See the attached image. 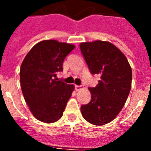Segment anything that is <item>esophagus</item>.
<instances>
[{
    "instance_id": "34e87169",
    "label": "esophagus",
    "mask_w": 151,
    "mask_h": 151,
    "mask_svg": "<svg viewBox=\"0 0 151 151\" xmlns=\"http://www.w3.org/2000/svg\"><path fill=\"white\" fill-rule=\"evenodd\" d=\"M81 89H82V87H81V86H79V85H75V90L76 91L81 90Z\"/></svg>"
}]
</instances>
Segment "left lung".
<instances>
[{
	"instance_id": "left-lung-1",
	"label": "left lung",
	"mask_w": 151,
	"mask_h": 151,
	"mask_svg": "<svg viewBox=\"0 0 151 151\" xmlns=\"http://www.w3.org/2000/svg\"><path fill=\"white\" fill-rule=\"evenodd\" d=\"M91 73L101 76L95 88H88L91 100L81 106L85 120L95 125L109 123L116 117L128 98L132 71L127 58L109 41L80 44Z\"/></svg>"
}]
</instances>
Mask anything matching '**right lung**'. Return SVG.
<instances>
[{"label": "right lung", "instance_id": "right-lung-1", "mask_svg": "<svg viewBox=\"0 0 151 151\" xmlns=\"http://www.w3.org/2000/svg\"><path fill=\"white\" fill-rule=\"evenodd\" d=\"M76 47L57 40L36 44L24 58L20 67L22 94L35 117L45 123L62 117L74 85L59 81L57 73L63 71V63Z\"/></svg>", "mask_w": 151, "mask_h": 151}]
</instances>
